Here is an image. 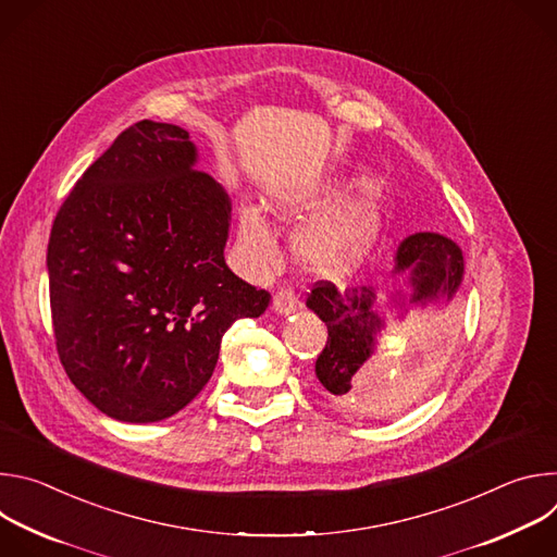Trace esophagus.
<instances>
[{
	"label": "esophagus",
	"mask_w": 557,
	"mask_h": 557,
	"mask_svg": "<svg viewBox=\"0 0 557 557\" xmlns=\"http://www.w3.org/2000/svg\"><path fill=\"white\" fill-rule=\"evenodd\" d=\"M299 308V301L290 288H280L273 295V310L277 314H293Z\"/></svg>",
	"instance_id": "1"
}]
</instances>
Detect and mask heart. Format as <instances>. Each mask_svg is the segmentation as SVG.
Masks as SVG:
<instances>
[{
	"label": "heart",
	"instance_id": "b5f03b06",
	"mask_svg": "<svg viewBox=\"0 0 557 557\" xmlns=\"http://www.w3.org/2000/svg\"><path fill=\"white\" fill-rule=\"evenodd\" d=\"M348 185V178L333 176L310 189L286 196L275 207V211L290 222L321 215L304 224L293 243L297 260L312 273H346L357 267L376 243L385 209L383 189L374 181H361L344 197ZM237 240L256 262H269L275 256V240L256 207L240 211Z\"/></svg>",
	"mask_w": 557,
	"mask_h": 557
}]
</instances>
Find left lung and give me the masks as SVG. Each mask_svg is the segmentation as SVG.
I'll use <instances>...</instances> for the list:
<instances>
[{
    "label": "left lung",
    "instance_id": "obj_1",
    "mask_svg": "<svg viewBox=\"0 0 557 557\" xmlns=\"http://www.w3.org/2000/svg\"><path fill=\"white\" fill-rule=\"evenodd\" d=\"M394 275H408L410 295L394 293L385 301L399 310V320L410 306H449L465 277V260L460 247L449 237L432 231L414 233L399 245L394 256ZM306 306L329 329V342L317 357L314 374L339 406L352 410H370L381 406L383 385L366 370V361L376 350V337L385 329L379 314L376 290L372 286H355L339 290L333 282H317Z\"/></svg>",
    "mask_w": 557,
    "mask_h": 557
}]
</instances>
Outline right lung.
<instances>
[{"label": "right lung", "instance_id": "1", "mask_svg": "<svg viewBox=\"0 0 557 557\" xmlns=\"http://www.w3.org/2000/svg\"><path fill=\"white\" fill-rule=\"evenodd\" d=\"M196 163L187 129L138 121L86 170L50 231L59 359L76 389L123 423L191 404L226 329L271 301L226 267L231 200Z\"/></svg>", "mask_w": 557, "mask_h": 557}]
</instances>
